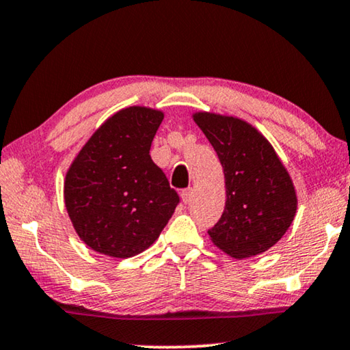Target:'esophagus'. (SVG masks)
I'll list each match as a JSON object with an SVG mask.
<instances>
[{
	"instance_id": "1",
	"label": "esophagus",
	"mask_w": 350,
	"mask_h": 350,
	"mask_svg": "<svg viewBox=\"0 0 350 350\" xmlns=\"http://www.w3.org/2000/svg\"><path fill=\"white\" fill-rule=\"evenodd\" d=\"M182 201L185 204H190L191 202V198H193V190L191 188H185V190H182Z\"/></svg>"
}]
</instances>
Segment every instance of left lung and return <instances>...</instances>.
Segmentation results:
<instances>
[{
    "instance_id": "obj_1",
    "label": "left lung",
    "mask_w": 350,
    "mask_h": 350,
    "mask_svg": "<svg viewBox=\"0 0 350 350\" xmlns=\"http://www.w3.org/2000/svg\"><path fill=\"white\" fill-rule=\"evenodd\" d=\"M218 154L226 207L208 235L232 257L262 254L285 235L297 198L291 177L269 142L246 121L216 113L193 115Z\"/></svg>"
}]
</instances>
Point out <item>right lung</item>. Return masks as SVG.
<instances>
[{
    "label": "right lung",
    "mask_w": 350,
    "mask_h": 350,
    "mask_svg": "<svg viewBox=\"0 0 350 350\" xmlns=\"http://www.w3.org/2000/svg\"><path fill=\"white\" fill-rule=\"evenodd\" d=\"M162 120V112L138 105L120 110L71 163L65 207L77 235L93 251L116 258L143 252L180 202L149 154Z\"/></svg>",
    "instance_id": "obj_1"
}]
</instances>
